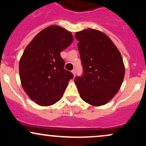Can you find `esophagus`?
Returning a JSON list of instances; mask_svg holds the SVG:
<instances>
[{"label":"esophagus","mask_w":146,"mask_h":146,"mask_svg":"<svg viewBox=\"0 0 146 146\" xmlns=\"http://www.w3.org/2000/svg\"><path fill=\"white\" fill-rule=\"evenodd\" d=\"M71 72H72V73H73V75H74V76H75V69L73 70V71H72Z\"/></svg>","instance_id":"obj_1"}]
</instances>
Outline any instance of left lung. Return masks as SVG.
Segmentation results:
<instances>
[{
  "mask_svg": "<svg viewBox=\"0 0 146 146\" xmlns=\"http://www.w3.org/2000/svg\"><path fill=\"white\" fill-rule=\"evenodd\" d=\"M84 68L75 79L80 97L86 103L100 106L110 102L119 90L125 75L123 58L104 33L87 29L75 33Z\"/></svg>",
  "mask_w": 146,
  "mask_h": 146,
  "instance_id": "8db88e82",
  "label": "left lung"
}]
</instances>
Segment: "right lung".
<instances>
[{"label": "right lung", "instance_id": "1", "mask_svg": "<svg viewBox=\"0 0 146 146\" xmlns=\"http://www.w3.org/2000/svg\"><path fill=\"white\" fill-rule=\"evenodd\" d=\"M73 40L70 31L51 25L38 33L25 48L20 60V78L25 92L37 104H56L73 78L71 72L64 69L60 56Z\"/></svg>", "mask_w": 146, "mask_h": 146}]
</instances>
